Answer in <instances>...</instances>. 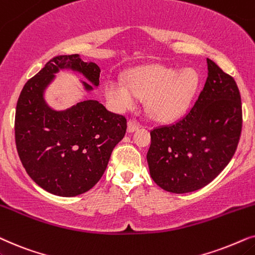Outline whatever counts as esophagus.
<instances>
[{
  "instance_id": "obj_1",
  "label": "esophagus",
  "mask_w": 255,
  "mask_h": 255,
  "mask_svg": "<svg viewBox=\"0 0 255 255\" xmlns=\"http://www.w3.org/2000/svg\"><path fill=\"white\" fill-rule=\"evenodd\" d=\"M138 128H140V125H138L136 121L134 120L128 121V133H133V131L137 130Z\"/></svg>"
}]
</instances>
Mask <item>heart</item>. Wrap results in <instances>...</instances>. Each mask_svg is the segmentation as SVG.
<instances>
[{"instance_id":"obj_1","label":"heart","mask_w":255,"mask_h":255,"mask_svg":"<svg viewBox=\"0 0 255 255\" xmlns=\"http://www.w3.org/2000/svg\"><path fill=\"white\" fill-rule=\"evenodd\" d=\"M198 78L195 71L177 70L162 65L134 71L128 83L114 78L107 83L106 97L117 111L133 107L138 98H148L149 113L159 120L177 118L188 107Z\"/></svg>"}]
</instances>
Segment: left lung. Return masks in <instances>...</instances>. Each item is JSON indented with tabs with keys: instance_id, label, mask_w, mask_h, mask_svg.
I'll use <instances>...</instances> for the list:
<instances>
[{
	"instance_id": "1",
	"label": "left lung",
	"mask_w": 255,
	"mask_h": 255,
	"mask_svg": "<svg viewBox=\"0 0 255 255\" xmlns=\"http://www.w3.org/2000/svg\"><path fill=\"white\" fill-rule=\"evenodd\" d=\"M242 126L236 81L208 59V78L191 110L175 124L150 131L147 162L151 178L174 193L208 185L233 157Z\"/></svg>"
}]
</instances>
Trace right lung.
Segmentation results:
<instances>
[{
	"instance_id": "right-lung-1",
	"label": "right lung",
	"mask_w": 255,
	"mask_h": 255,
	"mask_svg": "<svg viewBox=\"0 0 255 255\" xmlns=\"http://www.w3.org/2000/svg\"><path fill=\"white\" fill-rule=\"evenodd\" d=\"M60 70L80 73L99 86L100 67L79 54L57 56L26 81L15 115L17 152L25 171L45 191L74 197L88 191L106 170L115 145L124 138L127 120L98 100H84L53 110L45 91ZM85 92L93 87L80 81Z\"/></svg>"
}]
</instances>
